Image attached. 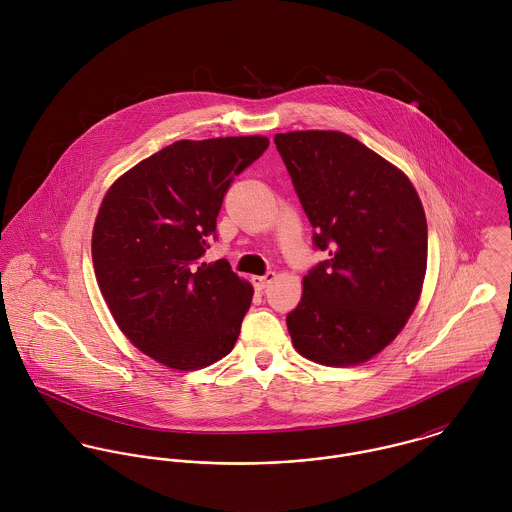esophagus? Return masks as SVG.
I'll return each mask as SVG.
<instances>
[{
	"mask_svg": "<svg viewBox=\"0 0 512 512\" xmlns=\"http://www.w3.org/2000/svg\"><path fill=\"white\" fill-rule=\"evenodd\" d=\"M274 278H276V274H274V272H268V274H264V276H254V278H252V284H254L256 290H264V288H268V284L274 282Z\"/></svg>",
	"mask_w": 512,
	"mask_h": 512,
	"instance_id": "obj_1",
	"label": "esophagus"
}]
</instances>
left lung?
Masks as SVG:
<instances>
[{"mask_svg":"<svg viewBox=\"0 0 512 512\" xmlns=\"http://www.w3.org/2000/svg\"><path fill=\"white\" fill-rule=\"evenodd\" d=\"M276 147L329 254L288 313L293 345L327 366L365 363L402 331L426 276L428 224L410 179L341 132L276 134Z\"/></svg>","mask_w":512,"mask_h":512,"instance_id":"8db88e82","label":"left lung"}]
</instances>
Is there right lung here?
Instances as JSON below:
<instances>
[{
  "label": "right lung",
  "instance_id": "right-lung-1",
  "mask_svg": "<svg viewBox=\"0 0 512 512\" xmlns=\"http://www.w3.org/2000/svg\"><path fill=\"white\" fill-rule=\"evenodd\" d=\"M268 138L181 140L124 173L92 232L100 292L118 327L161 365L195 370L226 357L252 286L226 260L207 264L222 199Z\"/></svg>",
  "mask_w": 512,
  "mask_h": 512
}]
</instances>
